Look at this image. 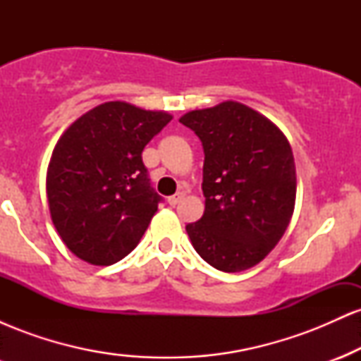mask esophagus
<instances>
[{"instance_id": "34e87169", "label": "esophagus", "mask_w": 361, "mask_h": 361, "mask_svg": "<svg viewBox=\"0 0 361 361\" xmlns=\"http://www.w3.org/2000/svg\"><path fill=\"white\" fill-rule=\"evenodd\" d=\"M181 198H183V192H178L175 195H171V197H168V204L171 207H175V205L180 204Z\"/></svg>"}]
</instances>
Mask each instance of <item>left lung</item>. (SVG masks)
<instances>
[{"instance_id":"1","label":"left lung","mask_w":361,"mask_h":361,"mask_svg":"<svg viewBox=\"0 0 361 361\" xmlns=\"http://www.w3.org/2000/svg\"><path fill=\"white\" fill-rule=\"evenodd\" d=\"M204 146L205 212L186 226L195 251L221 271L258 264L279 244L295 207L292 147L270 118L239 102L180 118Z\"/></svg>"}]
</instances>
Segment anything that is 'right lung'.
Wrapping results in <instances>:
<instances>
[{
	"instance_id": "1",
	"label": "right lung",
	"mask_w": 361,
	"mask_h": 361,
	"mask_svg": "<svg viewBox=\"0 0 361 361\" xmlns=\"http://www.w3.org/2000/svg\"><path fill=\"white\" fill-rule=\"evenodd\" d=\"M171 118L168 111L106 102L57 140L45 183L49 210L62 243L80 259L109 267L139 244L163 200L142 151Z\"/></svg>"
}]
</instances>
